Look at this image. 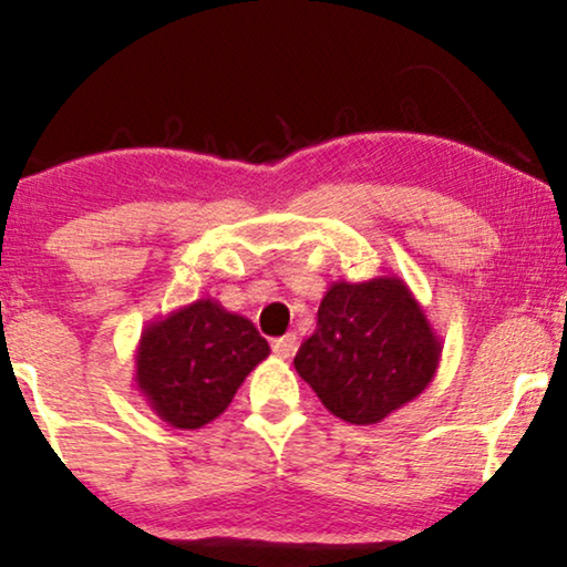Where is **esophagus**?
I'll return each mask as SVG.
<instances>
[{
  "mask_svg": "<svg viewBox=\"0 0 567 567\" xmlns=\"http://www.w3.org/2000/svg\"><path fill=\"white\" fill-rule=\"evenodd\" d=\"M270 348H274V353L278 355V359H291L293 353H297V336H284V338H276L274 343H270Z\"/></svg>",
  "mask_w": 567,
  "mask_h": 567,
  "instance_id": "34e87169",
  "label": "esophagus"
}]
</instances>
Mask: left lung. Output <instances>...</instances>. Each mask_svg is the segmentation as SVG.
I'll return each instance as SVG.
<instances>
[{
  "mask_svg": "<svg viewBox=\"0 0 567 567\" xmlns=\"http://www.w3.org/2000/svg\"><path fill=\"white\" fill-rule=\"evenodd\" d=\"M441 340L398 276L336 281L293 369L340 421L374 425L433 382Z\"/></svg>",
  "mask_w": 567,
  "mask_h": 567,
  "instance_id": "1",
  "label": "left lung"
}]
</instances>
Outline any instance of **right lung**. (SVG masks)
Returning <instances> with one entry per match:
<instances>
[{"instance_id":"1","label":"right lung","mask_w":567,"mask_h":567,"mask_svg":"<svg viewBox=\"0 0 567 567\" xmlns=\"http://www.w3.org/2000/svg\"><path fill=\"white\" fill-rule=\"evenodd\" d=\"M268 353V340L247 317L227 312L216 299H198L142 330L134 382L173 429H204Z\"/></svg>"}]
</instances>
